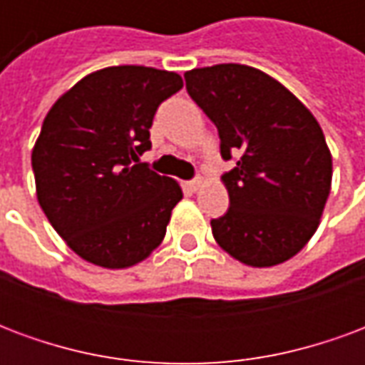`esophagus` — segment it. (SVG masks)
<instances>
[{
	"label": "esophagus",
	"mask_w": 365,
	"mask_h": 365,
	"mask_svg": "<svg viewBox=\"0 0 365 365\" xmlns=\"http://www.w3.org/2000/svg\"><path fill=\"white\" fill-rule=\"evenodd\" d=\"M185 185H187V190L197 191V190H201V187H203V180H201V178H197V180H191V182H187Z\"/></svg>",
	"instance_id": "esophagus-1"
}]
</instances>
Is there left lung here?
<instances>
[{
	"label": "left lung",
	"instance_id": "1",
	"mask_svg": "<svg viewBox=\"0 0 365 365\" xmlns=\"http://www.w3.org/2000/svg\"><path fill=\"white\" fill-rule=\"evenodd\" d=\"M183 78L219 130L222 158L237 156L221 178L229 211L211 221L217 245L252 268L289 260L319 229L330 193L332 156L321 125L258 68L217 64Z\"/></svg>",
	"mask_w": 365,
	"mask_h": 365
}]
</instances>
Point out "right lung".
<instances>
[{"mask_svg":"<svg viewBox=\"0 0 365 365\" xmlns=\"http://www.w3.org/2000/svg\"><path fill=\"white\" fill-rule=\"evenodd\" d=\"M182 76L146 66L91 72L58 97L31 154L36 199L80 258L109 269L146 260L166 237L180 183L140 162L158 105Z\"/></svg>","mask_w":365,"mask_h":365,"instance_id":"right-lung-1","label":"right lung"}]
</instances>
